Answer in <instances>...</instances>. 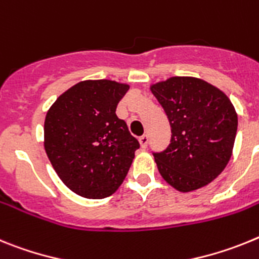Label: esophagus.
Instances as JSON below:
<instances>
[{"label": "esophagus", "instance_id": "34e87169", "mask_svg": "<svg viewBox=\"0 0 259 259\" xmlns=\"http://www.w3.org/2000/svg\"><path fill=\"white\" fill-rule=\"evenodd\" d=\"M139 143H141V147L142 148H146L148 145V136L147 134H145V136L139 137Z\"/></svg>", "mask_w": 259, "mask_h": 259}]
</instances>
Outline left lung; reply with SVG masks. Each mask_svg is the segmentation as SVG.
I'll use <instances>...</instances> for the list:
<instances>
[{
	"label": "left lung",
	"instance_id": "obj_1",
	"mask_svg": "<svg viewBox=\"0 0 259 259\" xmlns=\"http://www.w3.org/2000/svg\"><path fill=\"white\" fill-rule=\"evenodd\" d=\"M169 120L170 143L152 152L169 185L186 193L223 172L232 155L237 114L224 92L192 76H173L151 86Z\"/></svg>",
	"mask_w": 259,
	"mask_h": 259
}]
</instances>
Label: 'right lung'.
Masks as SVG:
<instances>
[{
	"instance_id": "obj_1",
	"label": "right lung",
	"mask_w": 259,
	"mask_h": 259,
	"mask_svg": "<svg viewBox=\"0 0 259 259\" xmlns=\"http://www.w3.org/2000/svg\"><path fill=\"white\" fill-rule=\"evenodd\" d=\"M127 90L114 80H83L47 113V155L62 183L80 197H109L129 172L139 142L116 114Z\"/></svg>"
}]
</instances>
